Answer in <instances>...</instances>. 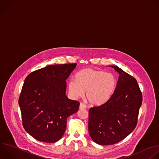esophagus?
Returning a JSON list of instances; mask_svg holds the SVG:
<instances>
[{"instance_id": "1", "label": "esophagus", "mask_w": 159, "mask_h": 159, "mask_svg": "<svg viewBox=\"0 0 159 159\" xmlns=\"http://www.w3.org/2000/svg\"><path fill=\"white\" fill-rule=\"evenodd\" d=\"M85 108H86V105L84 103H80V106H79L80 109H84Z\"/></svg>"}]
</instances>
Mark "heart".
Returning a JSON list of instances; mask_svg holds the SVG:
<instances>
[{
  "label": "heart",
  "mask_w": 159,
  "mask_h": 159,
  "mask_svg": "<svg viewBox=\"0 0 159 159\" xmlns=\"http://www.w3.org/2000/svg\"><path fill=\"white\" fill-rule=\"evenodd\" d=\"M117 80L111 72L93 69H87L79 72L75 79L68 84L72 97H82L86 90V98L92 104L99 105L107 101L114 93Z\"/></svg>",
  "instance_id": "b5f03b06"
}]
</instances>
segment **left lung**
<instances>
[{
	"mask_svg": "<svg viewBox=\"0 0 159 159\" xmlns=\"http://www.w3.org/2000/svg\"><path fill=\"white\" fill-rule=\"evenodd\" d=\"M119 74L115 91L104 103L89 109V132L95 143L113 145L124 139L135 128L142 94L136 79L117 66Z\"/></svg>",
	"mask_w": 159,
	"mask_h": 159,
	"instance_id": "obj_1",
	"label": "left lung"
}]
</instances>
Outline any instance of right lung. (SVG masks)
Returning <instances> with one entry per match:
<instances>
[{
	"label": "right lung",
	"mask_w": 159,
	"mask_h": 159,
	"mask_svg": "<svg viewBox=\"0 0 159 159\" xmlns=\"http://www.w3.org/2000/svg\"><path fill=\"white\" fill-rule=\"evenodd\" d=\"M77 64L50 65L29 74L19 98L22 124L36 140L56 142L63 136L67 118L80 103L66 95V79Z\"/></svg>",
	"instance_id": "add662e5"
}]
</instances>
